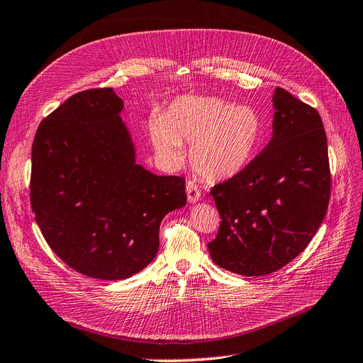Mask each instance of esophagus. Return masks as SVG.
I'll use <instances>...</instances> for the list:
<instances>
[{
    "label": "esophagus",
    "instance_id": "1",
    "mask_svg": "<svg viewBox=\"0 0 363 363\" xmlns=\"http://www.w3.org/2000/svg\"><path fill=\"white\" fill-rule=\"evenodd\" d=\"M185 190H186V199H189L190 203H194L199 201V199H201V191H199L194 182H191V181L186 182Z\"/></svg>",
    "mask_w": 363,
    "mask_h": 363
}]
</instances>
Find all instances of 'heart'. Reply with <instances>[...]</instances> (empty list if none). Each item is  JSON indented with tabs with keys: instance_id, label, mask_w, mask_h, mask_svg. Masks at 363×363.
Segmentation results:
<instances>
[{
	"instance_id": "obj_1",
	"label": "heart",
	"mask_w": 363,
	"mask_h": 363,
	"mask_svg": "<svg viewBox=\"0 0 363 363\" xmlns=\"http://www.w3.org/2000/svg\"><path fill=\"white\" fill-rule=\"evenodd\" d=\"M264 125L249 105L213 96L184 95L167 111L149 119L147 133L162 164L178 167L182 143H191L190 161L206 181H226L247 167L259 149Z\"/></svg>"
}]
</instances>
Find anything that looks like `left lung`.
Returning <instances> with one entry per match:
<instances>
[{
    "instance_id": "obj_1",
    "label": "left lung",
    "mask_w": 363,
    "mask_h": 363,
    "mask_svg": "<svg viewBox=\"0 0 363 363\" xmlns=\"http://www.w3.org/2000/svg\"><path fill=\"white\" fill-rule=\"evenodd\" d=\"M273 137L237 177L213 186L220 214L208 242L228 272L264 276L298 256L321 226L330 201L327 137L318 111L277 87Z\"/></svg>"
}]
</instances>
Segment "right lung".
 I'll list each match as a JSON object with an SVG mask.
<instances>
[{
    "label": "right lung",
    "mask_w": 363,
    "mask_h": 363,
    "mask_svg": "<svg viewBox=\"0 0 363 363\" xmlns=\"http://www.w3.org/2000/svg\"><path fill=\"white\" fill-rule=\"evenodd\" d=\"M110 87L75 93L45 118L31 147L30 202L42 235L72 270L99 280L142 272L160 225L186 203L185 179L135 162Z\"/></svg>",
    "instance_id": "obj_1"
}]
</instances>
